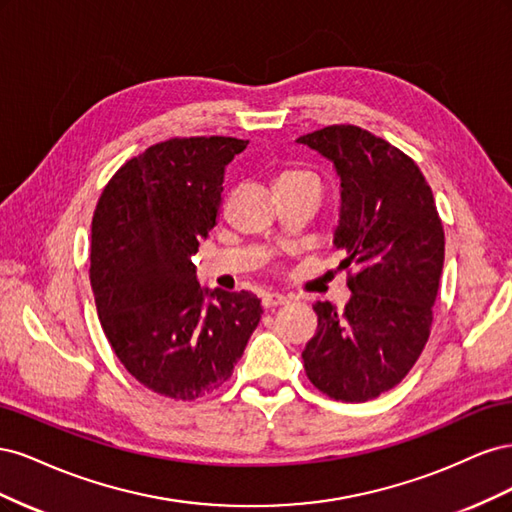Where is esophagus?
<instances>
[{
  "label": "esophagus",
  "instance_id": "obj_1",
  "mask_svg": "<svg viewBox=\"0 0 512 512\" xmlns=\"http://www.w3.org/2000/svg\"><path fill=\"white\" fill-rule=\"evenodd\" d=\"M286 303H288V299L282 297V294H265V297H262V307L265 309H275V307H282Z\"/></svg>",
  "mask_w": 512,
  "mask_h": 512
}]
</instances>
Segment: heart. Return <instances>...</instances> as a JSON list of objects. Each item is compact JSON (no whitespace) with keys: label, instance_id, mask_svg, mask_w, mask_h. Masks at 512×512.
I'll return each mask as SVG.
<instances>
[{"label":"heart","instance_id":"heart-1","mask_svg":"<svg viewBox=\"0 0 512 512\" xmlns=\"http://www.w3.org/2000/svg\"><path fill=\"white\" fill-rule=\"evenodd\" d=\"M297 181H316V177L307 170L301 168H286L284 173L277 179V185H286V183H297Z\"/></svg>","mask_w":512,"mask_h":512}]
</instances>
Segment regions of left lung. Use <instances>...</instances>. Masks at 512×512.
Instances as JSON below:
<instances>
[{
  "label": "left lung",
  "instance_id": "left-lung-1",
  "mask_svg": "<svg viewBox=\"0 0 512 512\" xmlns=\"http://www.w3.org/2000/svg\"><path fill=\"white\" fill-rule=\"evenodd\" d=\"M327 158L342 185L333 243L339 269L354 267L344 312L314 303L316 335L303 350L318 391L367 401L393 389L421 356L444 265V230L431 188L414 160L356 126L299 136Z\"/></svg>",
  "mask_w": 512,
  "mask_h": 512
}]
</instances>
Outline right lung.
Listing matches in <instances>:
<instances>
[{
  "label": "right lung",
  "mask_w": 512,
  "mask_h": 512,
  "mask_svg": "<svg viewBox=\"0 0 512 512\" xmlns=\"http://www.w3.org/2000/svg\"><path fill=\"white\" fill-rule=\"evenodd\" d=\"M247 141L170 138L123 164L91 222V288L117 359L153 393L192 401L230 378L260 322L256 294L200 288L192 256Z\"/></svg>",
  "instance_id": "right-lung-1"
}]
</instances>
